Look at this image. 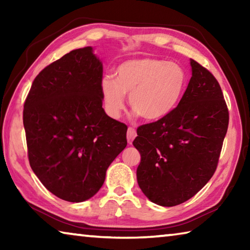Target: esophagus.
<instances>
[{
    "mask_svg": "<svg viewBox=\"0 0 250 250\" xmlns=\"http://www.w3.org/2000/svg\"><path fill=\"white\" fill-rule=\"evenodd\" d=\"M135 137H137V131H135V129L132 128V126H129L128 132H126V139H128L129 145L132 143V141L134 140Z\"/></svg>",
    "mask_w": 250,
    "mask_h": 250,
    "instance_id": "obj_1",
    "label": "esophagus"
}]
</instances>
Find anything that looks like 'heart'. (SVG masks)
Returning <instances> with one entry per match:
<instances>
[{
    "label": "heart",
    "instance_id": "1",
    "mask_svg": "<svg viewBox=\"0 0 250 250\" xmlns=\"http://www.w3.org/2000/svg\"><path fill=\"white\" fill-rule=\"evenodd\" d=\"M188 76L183 67L164 59L142 57L118 66L116 78L107 75L101 91L108 115L118 118L125 108V95L135 113L154 121L167 116L183 96Z\"/></svg>",
    "mask_w": 250,
    "mask_h": 250
}]
</instances>
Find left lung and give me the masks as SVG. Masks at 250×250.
Instances as JSON below:
<instances>
[{
    "instance_id": "obj_1",
    "label": "left lung",
    "mask_w": 250,
    "mask_h": 250,
    "mask_svg": "<svg viewBox=\"0 0 250 250\" xmlns=\"http://www.w3.org/2000/svg\"><path fill=\"white\" fill-rule=\"evenodd\" d=\"M192 77L177 107L137 129L141 154L138 184L151 202L182 204L204 188L216 171L229 113L216 78L191 59Z\"/></svg>"
}]
</instances>
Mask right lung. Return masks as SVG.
<instances>
[{"instance_id":"add662e5","label":"right lung","mask_w":250,"mask_h":250,"mask_svg":"<svg viewBox=\"0 0 250 250\" xmlns=\"http://www.w3.org/2000/svg\"><path fill=\"white\" fill-rule=\"evenodd\" d=\"M103 71L90 46L71 50L36 76L24 103L29 166L67 202L94 196L126 146L128 126L103 108Z\"/></svg>"}]
</instances>
